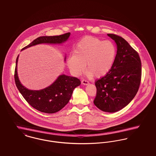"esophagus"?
Here are the masks:
<instances>
[{
  "instance_id": "34e87169",
  "label": "esophagus",
  "mask_w": 156,
  "mask_h": 156,
  "mask_svg": "<svg viewBox=\"0 0 156 156\" xmlns=\"http://www.w3.org/2000/svg\"><path fill=\"white\" fill-rule=\"evenodd\" d=\"M81 83H82V84H83V85H88V84H89V82H88V81H87V80H83L81 81Z\"/></svg>"
}]
</instances>
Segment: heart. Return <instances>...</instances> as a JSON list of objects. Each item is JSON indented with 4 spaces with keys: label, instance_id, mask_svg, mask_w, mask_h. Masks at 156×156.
Instances as JSON below:
<instances>
[{
    "label": "heart",
    "instance_id": "1",
    "mask_svg": "<svg viewBox=\"0 0 156 156\" xmlns=\"http://www.w3.org/2000/svg\"><path fill=\"white\" fill-rule=\"evenodd\" d=\"M116 56V48L113 42L88 36L78 43L73 54L68 56L66 64L72 75L78 76L85 71L87 63L88 75L100 78L110 71Z\"/></svg>",
    "mask_w": 156,
    "mask_h": 156
}]
</instances>
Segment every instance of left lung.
I'll return each instance as SVG.
<instances>
[{
	"mask_svg": "<svg viewBox=\"0 0 156 156\" xmlns=\"http://www.w3.org/2000/svg\"><path fill=\"white\" fill-rule=\"evenodd\" d=\"M117 46L110 71L97 80L94 104L101 110L114 113L126 106L136 94L141 82V62L138 53L122 37L108 34Z\"/></svg>",
	"mask_w": 156,
	"mask_h": 156,
	"instance_id": "1",
	"label": "left lung"
}]
</instances>
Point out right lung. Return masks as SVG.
Wrapping results in <instances>:
<instances>
[{
	"label": "right lung",
	"instance_id": "add662e5",
	"mask_svg": "<svg viewBox=\"0 0 156 156\" xmlns=\"http://www.w3.org/2000/svg\"><path fill=\"white\" fill-rule=\"evenodd\" d=\"M71 35L68 33L60 36H42L35 39L21 50L40 44H62L66 41ZM19 55L16 60L15 70V82L16 87L25 100L37 110L46 113H54L59 112L69 102L73 90L81 84L79 79L75 77L62 74L53 84L40 90H31L25 87L21 83L17 72V65ZM66 56L64 60H66Z\"/></svg>",
	"mask_w": 156,
	"mask_h": 156
}]
</instances>
